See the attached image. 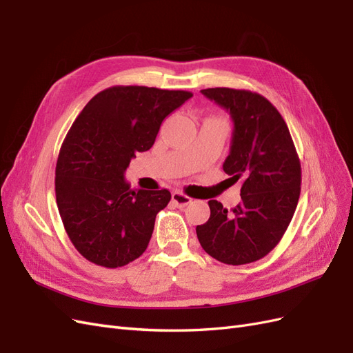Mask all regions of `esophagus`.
Wrapping results in <instances>:
<instances>
[{
  "instance_id": "obj_1",
  "label": "esophagus",
  "mask_w": 353,
  "mask_h": 353,
  "mask_svg": "<svg viewBox=\"0 0 353 353\" xmlns=\"http://www.w3.org/2000/svg\"><path fill=\"white\" fill-rule=\"evenodd\" d=\"M172 201L178 208H185L191 203V199L183 193H179V191H175V193H172Z\"/></svg>"
}]
</instances>
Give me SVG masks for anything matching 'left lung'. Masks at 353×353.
Listing matches in <instances>:
<instances>
[{"label": "left lung", "instance_id": "left-lung-1", "mask_svg": "<svg viewBox=\"0 0 353 353\" xmlns=\"http://www.w3.org/2000/svg\"><path fill=\"white\" fill-rule=\"evenodd\" d=\"M225 109L234 125L222 168L240 181L241 201L228 210L209 200L210 218L196 227L201 248L227 265H244L268 254L290 223L301 196L302 170L280 112L258 92L232 88L200 91Z\"/></svg>", "mask_w": 353, "mask_h": 353}]
</instances>
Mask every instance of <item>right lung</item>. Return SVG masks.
Returning a JSON list of instances; mask_svg holds the SVG:
<instances>
[{
  "label": "right lung",
  "instance_id": "right-lung-1",
  "mask_svg": "<svg viewBox=\"0 0 353 353\" xmlns=\"http://www.w3.org/2000/svg\"><path fill=\"white\" fill-rule=\"evenodd\" d=\"M193 94L112 87L88 101L61 144L56 200L63 225L90 262L117 268L144 253L168 190H132L125 170L150 150L163 119Z\"/></svg>",
  "mask_w": 353,
  "mask_h": 353
}]
</instances>
